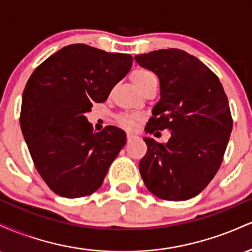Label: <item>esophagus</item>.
<instances>
[{
	"mask_svg": "<svg viewBox=\"0 0 252 252\" xmlns=\"http://www.w3.org/2000/svg\"><path fill=\"white\" fill-rule=\"evenodd\" d=\"M126 138H128V141H131L134 140V138H136V135L131 134V132H128V134H126Z\"/></svg>",
	"mask_w": 252,
	"mask_h": 252,
	"instance_id": "esophagus-1",
	"label": "esophagus"
}]
</instances>
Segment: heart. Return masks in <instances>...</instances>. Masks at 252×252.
Listing matches in <instances>:
<instances>
[{
    "instance_id": "1",
    "label": "heart",
    "mask_w": 252,
    "mask_h": 252,
    "mask_svg": "<svg viewBox=\"0 0 252 252\" xmlns=\"http://www.w3.org/2000/svg\"><path fill=\"white\" fill-rule=\"evenodd\" d=\"M131 79L137 89L141 88V86L144 85L146 83L150 82V80H158L153 72H150L148 70H143V68H140V70H136L132 72ZM137 121L138 118L135 116H121L118 118V123L126 129H134L136 124H137Z\"/></svg>"
}]
</instances>
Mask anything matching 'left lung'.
I'll list each match as a JSON object with an SVG mask.
<instances>
[{"instance_id":"1","label":"left lung","mask_w":252,"mask_h":252,"mask_svg":"<svg viewBox=\"0 0 252 252\" xmlns=\"http://www.w3.org/2000/svg\"><path fill=\"white\" fill-rule=\"evenodd\" d=\"M160 80V100L146 132L170 130L168 142L144 137L148 152L140 161L150 193L181 201L198 195L215 178L226 150L232 118L218 77L198 58L169 48L135 56Z\"/></svg>"}]
</instances>
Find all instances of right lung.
Wrapping results in <instances>:
<instances>
[{
    "label": "right lung",
    "instance_id": "add662e5",
    "mask_svg": "<svg viewBox=\"0 0 252 252\" xmlns=\"http://www.w3.org/2000/svg\"><path fill=\"white\" fill-rule=\"evenodd\" d=\"M131 66L130 54L74 43L52 54L28 79L22 134L37 172L58 195L82 198L102 186L126 136L112 126L94 132L85 114L92 103L105 102Z\"/></svg>",
    "mask_w": 252,
    "mask_h": 252
}]
</instances>
